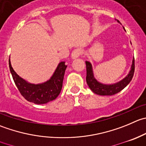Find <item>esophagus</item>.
Instances as JSON below:
<instances>
[{
    "label": "esophagus",
    "mask_w": 146,
    "mask_h": 146,
    "mask_svg": "<svg viewBox=\"0 0 146 146\" xmlns=\"http://www.w3.org/2000/svg\"><path fill=\"white\" fill-rule=\"evenodd\" d=\"M82 54V50L80 48H76L72 51L71 57L72 58H76Z\"/></svg>",
    "instance_id": "esophagus-1"
}]
</instances>
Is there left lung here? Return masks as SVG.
Here are the masks:
<instances>
[{
  "instance_id": "1",
  "label": "left lung",
  "mask_w": 146,
  "mask_h": 146,
  "mask_svg": "<svg viewBox=\"0 0 146 146\" xmlns=\"http://www.w3.org/2000/svg\"><path fill=\"white\" fill-rule=\"evenodd\" d=\"M86 82L89 88L93 93L100 96H113L125 88L131 81L135 71V59L133 60L131 70L128 76L121 81L113 85H103L98 82L93 77L91 64L88 61H86Z\"/></svg>"
}]
</instances>
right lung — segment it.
<instances>
[{
	"label": "right lung",
	"instance_id": "1",
	"mask_svg": "<svg viewBox=\"0 0 146 146\" xmlns=\"http://www.w3.org/2000/svg\"><path fill=\"white\" fill-rule=\"evenodd\" d=\"M9 68L15 86L24 98L35 104H44L55 100L60 94L67 65L65 61L60 62L50 80L37 85L27 83L19 77L11 66L10 59Z\"/></svg>",
	"mask_w": 146,
	"mask_h": 146
}]
</instances>
